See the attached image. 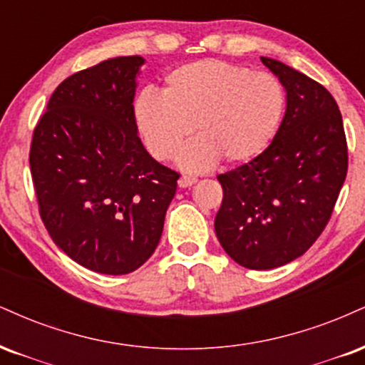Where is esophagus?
<instances>
[{"instance_id": "esophagus-1", "label": "esophagus", "mask_w": 365, "mask_h": 365, "mask_svg": "<svg viewBox=\"0 0 365 365\" xmlns=\"http://www.w3.org/2000/svg\"><path fill=\"white\" fill-rule=\"evenodd\" d=\"M178 182H179V187H190L196 182V178H192V175H187V174H182L181 178H179Z\"/></svg>"}]
</instances>
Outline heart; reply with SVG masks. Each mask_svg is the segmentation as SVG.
<instances>
[{
  "label": "heart",
  "instance_id": "b5f03b06",
  "mask_svg": "<svg viewBox=\"0 0 365 365\" xmlns=\"http://www.w3.org/2000/svg\"><path fill=\"white\" fill-rule=\"evenodd\" d=\"M284 110L277 76L220 59L175 68L162 93L143 90L135 101L136 126L158 160L173 158L192 130L198 133L179 155L186 170L210 169L220 157L230 164L251 160L267 148Z\"/></svg>",
  "mask_w": 365,
  "mask_h": 365
}]
</instances>
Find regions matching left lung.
I'll use <instances>...</instances> for the list:
<instances>
[{
    "label": "left lung",
    "mask_w": 365,
    "mask_h": 365,
    "mask_svg": "<svg viewBox=\"0 0 365 365\" xmlns=\"http://www.w3.org/2000/svg\"><path fill=\"white\" fill-rule=\"evenodd\" d=\"M261 61L287 92L264 152L218 175L215 232L244 268L272 269L302 256L327 227L349 169L340 109L323 85L272 58Z\"/></svg>",
    "instance_id": "8db88e82"
}]
</instances>
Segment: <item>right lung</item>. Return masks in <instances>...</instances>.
<instances>
[{
	"instance_id": "obj_1",
	"label": "right lung",
	"mask_w": 365,
	"mask_h": 365,
	"mask_svg": "<svg viewBox=\"0 0 365 365\" xmlns=\"http://www.w3.org/2000/svg\"><path fill=\"white\" fill-rule=\"evenodd\" d=\"M119 56L59 83L30 145L38 213L59 250L104 275L135 272L155 251L179 174L138 138L136 76Z\"/></svg>"
}]
</instances>
